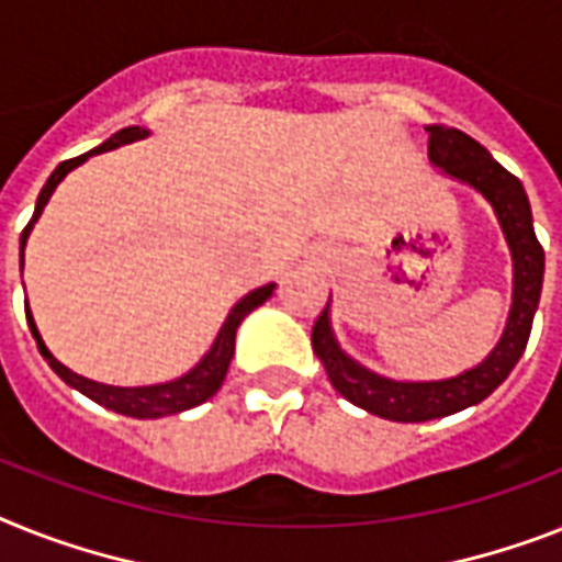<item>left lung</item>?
Listing matches in <instances>:
<instances>
[{
  "label": "left lung",
  "mask_w": 562,
  "mask_h": 562,
  "mask_svg": "<svg viewBox=\"0 0 562 562\" xmlns=\"http://www.w3.org/2000/svg\"><path fill=\"white\" fill-rule=\"evenodd\" d=\"M428 134L430 164L439 166L448 178L476 189L497 215L514 263L512 310L497 347L476 368L439 382H396L368 370L338 347L330 327V304H327L313 327V350L322 359L327 379L347 402L391 422H428L451 416L480 405L482 398L497 391L528 345L531 322L540 304L542 270H546V252L535 235L531 203L520 180L503 169L488 155V148L480 146L465 132L428 125Z\"/></svg>",
  "instance_id": "8db88e82"
}]
</instances>
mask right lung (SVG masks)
I'll return each instance as SVG.
<instances>
[{"label":"right lung","mask_w":562,"mask_h":562,"mask_svg":"<svg viewBox=\"0 0 562 562\" xmlns=\"http://www.w3.org/2000/svg\"><path fill=\"white\" fill-rule=\"evenodd\" d=\"M143 137H148L146 128H140V125H128V128L117 132L114 137H109L103 146L91 148V151H86V155H80V157H71V160H65V164H59L57 169H54V175H50L48 183L42 187L40 198H36L34 217H31L25 229H22V238H20L22 263H25L27 235H31L34 224L40 221L42 209H45V203L50 201L54 189L59 187V180H63L71 169H77L80 164H86L91 155L111 151V148L125 146V143H134V140H143ZM272 290H276V284L258 286V290L247 292V295H244V299H240L238 304L229 310L224 327H221L217 338L212 341V347H209V353L203 356V359L198 361V364H194L189 373H183L180 379H175V382L146 384V387H114V384L94 382V379H86V375L74 373V370H68L65 364H59V361L50 356V350L45 347V341H42L40 330H36L34 315H31V310L27 307H25V318H27V327H31V333H34L40 353L45 356V361L50 364V370H54V373H57L65 384H71L74 391H80L82 396H88L91 402H97V405L109 407V411H114V414L134 416V419H157V416H169V414H180V411H189V407L206 402L209 396H215L217 387L224 384L232 356H235V333H238V324L244 322V318H247L255 307H261L263 301L272 295Z\"/></svg>","instance_id":"right-lung-1"}]
</instances>
